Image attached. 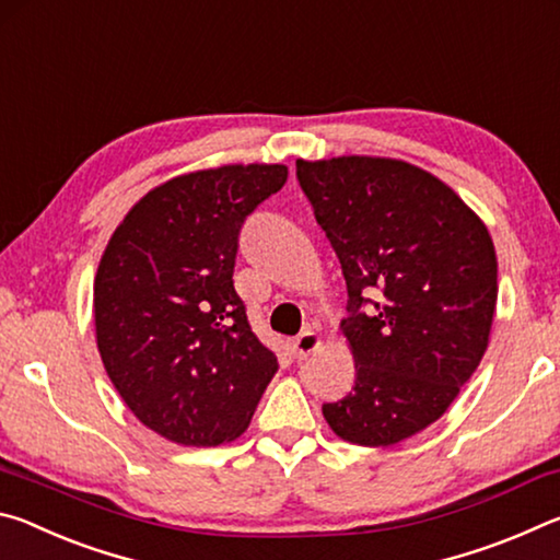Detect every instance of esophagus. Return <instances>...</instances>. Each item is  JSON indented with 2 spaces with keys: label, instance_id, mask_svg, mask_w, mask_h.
I'll return each mask as SVG.
<instances>
[{
  "label": "esophagus",
  "instance_id": "obj_1",
  "mask_svg": "<svg viewBox=\"0 0 560 560\" xmlns=\"http://www.w3.org/2000/svg\"><path fill=\"white\" fill-rule=\"evenodd\" d=\"M320 343H324V340H320L316 330H303L301 336L293 338V353H296L299 358H308L311 353H316Z\"/></svg>",
  "mask_w": 560,
  "mask_h": 560
}]
</instances>
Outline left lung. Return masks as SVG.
<instances>
[{"label": "left lung", "mask_w": 560, "mask_h": 560, "mask_svg": "<svg viewBox=\"0 0 560 560\" xmlns=\"http://www.w3.org/2000/svg\"><path fill=\"white\" fill-rule=\"evenodd\" d=\"M296 177L348 287L340 330L355 385L324 417L350 444H397L438 422L481 363L499 296L494 242L450 185L405 160H296Z\"/></svg>", "instance_id": "1"}]
</instances>
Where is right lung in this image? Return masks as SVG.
Segmentation results:
<instances>
[{
  "mask_svg": "<svg viewBox=\"0 0 560 560\" xmlns=\"http://www.w3.org/2000/svg\"><path fill=\"white\" fill-rule=\"evenodd\" d=\"M287 177V165L267 163L177 175L140 197L108 240L93 281L98 353L122 402L160 438L236 440L279 371L232 273L246 214Z\"/></svg>",
  "mask_w": 560,
  "mask_h": 560,
  "instance_id": "right-lung-1",
  "label": "right lung"
}]
</instances>
